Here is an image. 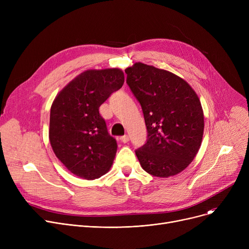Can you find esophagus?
I'll return each instance as SVG.
<instances>
[{
  "mask_svg": "<svg viewBox=\"0 0 249 249\" xmlns=\"http://www.w3.org/2000/svg\"><path fill=\"white\" fill-rule=\"evenodd\" d=\"M120 140H121V142H123V143H127V142L129 141V136H128V135H123V136L120 137Z\"/></svg>",
  "mask_w": 249,
  "mask_h": 249,
  "instance_id": "esophagus-1",
  "label": "esophagus"
}]
</instances>
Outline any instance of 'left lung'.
Returning a JSON list of instances; mask_svg holds the SVG:
<instances>
[{
	"instance_id": "8db88e82",
	"label": "left lung",
	"mask_w": 249,
	"mask_h": 249,
	"mask_svg": "<svg viewBox=\"0 0 249 249\" xmlns=\"http://www.w3.org/2000/svg\"><path fill=\"white\" fill-rule=\"evenodd\" d=\"M125 72L147 129L146 143L135 150L142 168L159 178L178 175L202 143L204 113L198 95L181 77L152 65L136 62Z\"/></svg>"
}]
</instances>
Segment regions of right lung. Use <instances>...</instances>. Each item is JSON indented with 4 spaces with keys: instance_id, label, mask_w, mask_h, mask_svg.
Masks as SVG:
<instances>
[{
    "instance_id": "add662e5",
    "label": "right lung",
    "mask_w": 249,
    "mask_h": 249,
    "mask_svg": "<svg viewBox=\"0 0 249 249\" xmlns=\"http://www.w3.org/2000/svg\"><path fill=\"white\" fill-rule=\"evenodd\" d=\"M123 84L119 69L89 70L65 86L52 103L50 144L71 174L95 179L110 169L117 142L108 133L99 108Z\"/></svg>"
}]
</instances>
